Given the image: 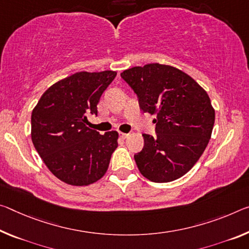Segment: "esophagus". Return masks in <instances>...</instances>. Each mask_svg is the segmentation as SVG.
Listing matches in <instances>:
<instances>
[{
    "label": "esophagus",
    "mask_w": 249,
    "mask_h": 249,
    "mask_svg": "<svg viewBox=\"0 0 249 249\" xmlns=\"http://www.w3.org/2000/svg\"><path fill=\"white\" fill-rule=\"evenodd\" d=\"M128 135H129V134H127V133H120V136L122 137V139H123V140H125V139H127V137H128Z\"/></svg>",
    "instance_id": "obj_1"
}]
</instances>
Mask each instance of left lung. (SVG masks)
<instances>
[{
  "mask_svg": "<svg viewBox=\"0 0 249 249\" xmlns=\"http://www.w3.org/2000/svg\"><path fill=\"white\" fill-rule=\"evenodd\" d=\"M144 113L156 115V136L143 134L134 155L141 174L155 183L179 178L202 156L210 142L215 110L195 80L176 68L152 63L121 73Z\"/></svg>",
  "mask_w": 249,
  "mask_h": 249,
  "instance_id": "8db88e82",
  "label": "left lung"
}]
</instances>
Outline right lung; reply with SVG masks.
Masks as SVG:
<instances>
[{
  "label": "right lung",
  "mask_w": 249,
  "mask_h": 249,
  "mask_svg": "<svg viewBox=\"0 0 249 249\" xmlns=\"http://www.w3.org/2000/svg\"><path fill=\"white\" fill-rule=\"evenodd\" d=\"M116 76L114 71L78 72L47 89L31 116L35 149L54 176L86 186L104 176L117 147L118 133L104 135L85 125L89 114Z\"/></svg>",
  "instance_id": "right-lung-1"
}]
</instances>
